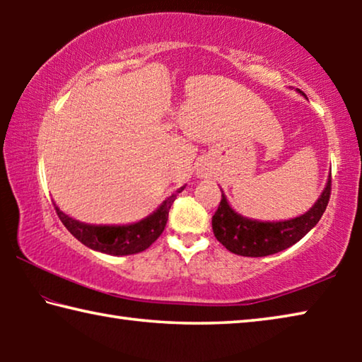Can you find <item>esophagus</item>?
<instances>
[{"instance_id":"esophagus-1","label":"esophagus","mask_w":362,"mask_h":362,"mask_svg":"<svg viewBox=\"0 0 362 362\" xmlns=\"http://www.w3.org/2000/svg\"><path fill=\"white\" fill-rule=\"evenodd\" d=\"M209 174H211V173H209V169H206V168H203V169L199 170V175H201V177H207Z\"/></svg>"}]
</instances>
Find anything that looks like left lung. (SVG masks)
Returning a JSON list of instances; mask_svg holds the SVG:
<instances>
[{
  "instance_id": "8db88e82",
  "label": "left lung",
  "mask_w": 362,
  "mask_h": 362,
  "mask_svg": "<svg viewBox=\"0 0 362 362\" xmlns=\"http://www.w3.org/2000/svg\"><path fill=\"white\" fill-rule=\"evenodd\" d=\"M300 93V90H298ZM302 94V93H300ZM330 196V177L310 211L298 217L278 222H262V220L241 216L230 206L222 192L217 212L212 217V230L217 240L230 252L243 257H267L281 252L292 244L298 243L315 225L320 222L326 211Z\"/></svg>"
}]
</instances>
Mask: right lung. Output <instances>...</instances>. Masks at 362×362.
Returning a JSON list of instances; mask_svg holds the SVG:
<instances>
[{"label":"right lung","mask_w":362,"mask_h":362,"mask_svg":"<svg viewBox=\"0 0 362 362\" xmlns=\"http://www.w3.org/2000/svg\"><path fill=\"white\" fill-rule=\"evenodd\" d=\"M185 185L180 187L174 194L168 196L161 206L150 216L139 220V222L127 225H90L71 218L65 212L59 209L54 203L59 218L62 220L65 228L69 230L79 243L89 249L103 252L108 255H132L148 249L155 243L159 235L164 231L168 223V216L170 206Z\"/></svg>","instance_id":"1"}]
</instances>
